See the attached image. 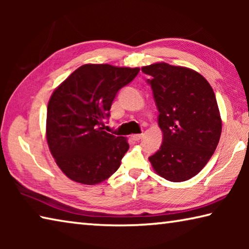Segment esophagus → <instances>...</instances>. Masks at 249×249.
<instances>
[{
  "instance_id": "esophagus-1",
  "label": "esophagus",
  "mask_w": 249,
  "mask_h": 249,
  "mask_svg": "<svg viewBox=\"0 0 249 249\" xmlns=\"http://www.w3.org/2000/svg\"><path fill=\"white\" fill-rule=\"evenodd\" d=\"M142 136H144V135H142V134H136V135H132V140H133V141H135V142H138V141H140V140H142Z\"/></svg>"
}]
</instances>
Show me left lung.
Here are the masks:
<instances>
[{"mask_svg": "<svg viewBox=\"0 0 249 249\" xmlns=\"http://www.w3.org/2000/svg\"><path fill=\"white\" fill-rule=\"evenodd\" d=\"M154 93L163 140L149 161L157 174L181 182L199 174L216 149L222 120L204 77L185 67L157 62L142 67Z\"/></svg>", "mask_w": 249, "mask_h": 249, "instance_id": "1", "label": "left lung"}]
</instances>
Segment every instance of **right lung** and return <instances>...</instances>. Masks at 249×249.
Listing matches in <instances>:
<instances>
[{
	"label": "right lung",
	"instance_id": "right-lung-1",
	"mask_svg": "<svg viewBox=\"0 0 249 249\" xmlns=\"http://www.w3.org/2000/svg\"><path fill=\"white\" fill-rule=\"evenodd\" d=\"M140 68L83 65L53 92L47 107L46 137L50 153L69 179L98 184L119 169L127 140L103 130L104 120L122 88Z\"/></svg>",
	"mask_w": 249,
	"mask_h": 249
}]
</instances>
